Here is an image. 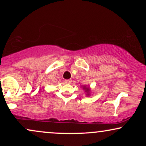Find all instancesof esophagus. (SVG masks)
<instances>
[{
  "instance_id": "1",
  "label": "esophagus",
  "mask_w": 146,
  "mask_h": 146,
  "mask_svg": "<svg viewBox=\"0 0 146 146\" xmlns=\"http://www.w3.org/2000/svg\"><path fill=\"white\" fill-rule=\"evenodd\" d=\"M64 82H65V83H66V84H71L72 80H65Z\"/></svg>"
}]
</instances>
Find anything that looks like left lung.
Wrapping results in <instances>:
<instances>
[{"mask_svg":"<svg viewBox=\"0 0 146 146\" xmlns=\"http://www.w3.org/2000/svg\"><path fill=\"white\" fill-rule=\"evenodd\" d=\"M83 89L85 90V92H86V93H87V94H86L87 95H89V94H90V91L89 87H86V86H83Z\"/></svg>","mask_w":146,"mask_h":146,"instance_id":"8db88e82","label":"left lung"}]
</instances>
